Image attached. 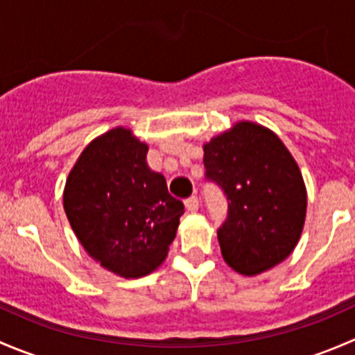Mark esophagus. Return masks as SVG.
<instances>
[{"label": "esophagus", "instance_id": "esophagus-1", "mask_svg": "<svg viewBox=\"0 0 355 355\" xmlns=\"http://www.w3.org/2000/svg\"><path fill=\"white\" fill-rule=\"evenodd\" d=\"M185 207H187L191 213H196V211L199 209V199L198 196H192V198H189L187 200H185Z\"/></svg>", "mask_w": 355, "mask_h": 355}]
</instances>
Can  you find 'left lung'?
Segmentation results:
<instances>
[{
  "label": "left lung",
  "instance_id": "8db88e82",
  "mask_svg": "<svg viewBox=\"0 0 355 355\" xmlns=\"http://www.w3.org/2000/svg\"><path fill=\"white\" fill-rule=\"evenodd\" d=\"M202 149L206 177L228 199V218L218 230L225 263L256 277L287 259L302 234L307 192L282 139L256 121L242 120Z\"/></svg>",
  "mask_w": 355,
  "mask_h": 355
}]
</instances>
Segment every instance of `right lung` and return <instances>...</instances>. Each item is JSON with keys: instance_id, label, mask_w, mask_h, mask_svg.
<instances>
[{"instance_id": "1", "label": "right lung", "mask_w": 355, "mask_h": 355, "mask_svg": "<svg viewBox=\"0 0 355 355\" xmlns=\"http://www.w3.org/2000/svg\"><path fill=\"white\" fill-rule=\"evenodd\" d=\"M148 144L130 128L92 139L70 170L63 207L85 252L121 278L153 273L166 259L184 202L148 166Z\"/></svg>"}]
</instances>
